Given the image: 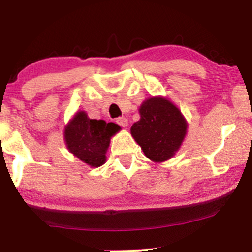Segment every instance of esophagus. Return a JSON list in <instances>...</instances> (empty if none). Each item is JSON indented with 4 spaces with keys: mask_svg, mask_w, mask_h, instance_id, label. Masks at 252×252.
<instances>
[{
    "mask_svg": "<svg viewBox=\"0 0 252 252\" xmlns=\"http://www.w3.org/2000/svg\"><path fill=\"white\" fill-rule=\"evenodd\" d=\"M116 122H117L118 124H120L121 126H123V128H126V126H128V124H129L128 118H126V117H120V118H117Z\"/></svg>",
    "mask_w": 252,
    "mask_h": 252,
    "instance_id": "34e87169",
    "label": "esophagus"
}]
</instances>
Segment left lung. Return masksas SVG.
Listing matches in <instances>:
<instances>
[{"label":"left lung","instance_id":"1","mask_svg":"<svg viewBox=\"0 0 252 252\" xmlns=\"http://www.w3.org/2000/svg\"><path fill=\"white\" fill-rule=\"evenodd\" d=\"M140 121L132 124L131 136L153 162H164L180 149L187 134L186 118L167 98L150 97L141 104Z\"/></svg>","mask_w":252,"mask_h":252}]
</instances>
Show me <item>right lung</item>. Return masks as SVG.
<instances>
[{"label":"right lung","mask_w":252,"mask_h":252,"mask_svg":"<svg viewBox=\"0 0 252 252\" xmlns=\"http://www.w3.org/2000/svg\"><path fill=\"white\" fill-rule=\"evenodd\" d=\"M120 130L116 123L91 120L85 111H78L66 124L63 140L68 152L94 168L105 163L110 140Z\"/></svg>","instance_id":"add662e5"}]
</instances>
